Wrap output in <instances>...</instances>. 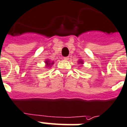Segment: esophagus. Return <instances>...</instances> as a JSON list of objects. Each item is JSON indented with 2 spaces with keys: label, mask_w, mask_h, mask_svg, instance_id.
Listing matches in <instances>:
<instances>
[{
  "label": "esophagus",
  "mask_w": 127,
  "mask_h": 127,
  "mask_svg": "<svg viewBox=\"0 0 127 127\" xmlns=\"http://www.w3.org/2000/svg\"><path fill=\"white\" fill-rule=\"evenodd\" d=\"M64 60H66V61H67V60H69V57H64Z\"/></svg>",
  "instance_id": "1"
}]
</instances>
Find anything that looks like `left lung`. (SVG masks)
Segmentation results:
<instances>
[{
  "label": "left lung",
  "instance_id": "left-lung-1",
  "mask_svg": "<svg viewBox=\"0 0 127 127\" xmlns=\"http://www.w3.org/2000/svg\"><path fill=\"white\" fill-rule=\"evenodd\" d=\"M79 63H80V64H83V62L82 61V60H79Z\"/></svg>",
  "mask_w": 127,
  "mask_h": 127
}]
</instances>
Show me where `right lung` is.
Instances as JSON below:
<instances>
[{"label": "right lung", "instance_id": "add662e5", "mask_svg": "<svg viewBox=\"0 0 127 127\" xmlns=\"http://www.w3.org/2000/svg\"><path fill=\"white\" fill-rule=\"evenodd\" d=\"M45 63H46V64H47V65H49H49H50V66H51V65L53 64V62L50 63L49 60H46V61H45ZM49 66H48V67H49Z\"/></svg>", "mask_w": 127, "mask_h": 127}]
</instances>
